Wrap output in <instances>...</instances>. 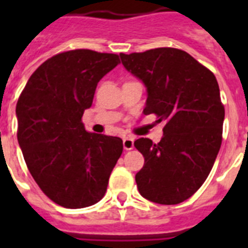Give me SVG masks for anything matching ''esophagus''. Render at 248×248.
Segmentation results:
<instances>
[{
    "instance_id": "obj_1",
    "label": "esophagus",
    "mask_w": 248,
    "mask_h": 248,
    "mask_svg": "<svg viewBox=\"0 0 248 248\" xmlns=\"http://www.w3.org/2000/svg\"><path fill=\"white\" fill-rule=\"evenodd\" d=\"M123 146H124L125 150H131V149L134 148V139L129 137L124 138V139H123Z\"/></svg>"
}]
</instances>
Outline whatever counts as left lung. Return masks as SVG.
Listing matches in <instances>:
<instances>
[{"label": "left lung", "instance_id": "8db88e82", "mask_svg": "<svg viewBox=\"0 0 248 248\" xmlns=\"http://www.w3.org/2000/svg\"><path fill=\"white\" fill-rule=\"evenodd\" d=\"M126 71L144 83V114L166 123L159 143L148 138L134 146L145 163L135 175L140 195L161 205L191 198L209 176L222 141L225 109L214 73L184 50L155 48L120 53Z\"/></svg>", "mask_w": 248, "mask_h": 248}]
</instances>
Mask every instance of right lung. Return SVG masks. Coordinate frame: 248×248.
<instances>
[{
	"label": "right lung",
	"mask_w": 248,
	"mask_h": 248,
	"mask_svg": "<svg viewBox=\"0 0 248 248\" xmlns=\"http://www.w3.org/2000/svg\"><path fill=\"white\" fill-rule=\"evenodd\" d=\"M120 63L119 56L76 49L39 65L17 102L19 148L34 181L67 209L94 205L104 196L123 153L118 137L85 130L98 83Z\"/></svg>",
	"instance_id": "1"
}]
</instances>
